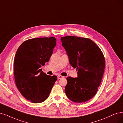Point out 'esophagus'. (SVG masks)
<instances>
[{
	"mask_svg": "<svg viewBox=\"0 0 123 123\" xmlns=\"http://www.w3.org/2000/svg\"><path fill=\"white\" fill-rule=\"evenodd\" d=\"M57 78H58V80H59V79H62V78H63V76H61V75H58L57 76Z\"/></svg>",
	"mask_w": 123,
	"mask_h": 123,
	"instance_id": "34e87169",
	"label": "esophagus"
}]
</instances>
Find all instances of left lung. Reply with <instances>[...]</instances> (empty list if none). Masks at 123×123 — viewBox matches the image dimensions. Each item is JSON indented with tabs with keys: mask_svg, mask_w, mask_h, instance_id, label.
Wrapping results in <instances>:
<instances>
[{
	"mask_svg": "<svg viewBox=\"0 0 123 123\" xmlns=\"http://www.w3.org/2000/svg\"><path fill=\"white\" fill-rule=\"evenodd\" d=\"M70 65L78 69V77L66 78L65 92L72 101L89 100L96 94L100 85L105 60L101 49L87 38L67 36L61 38Z\"/></svg>",
	"mask_w": 123,
	"mask_h": 123,
	"instance_id": "obj_1",
	"label": "left lung"
}]
</instances>
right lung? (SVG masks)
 <instances>
[{"label":"right lung","mask_w":123,"mask_h":123,"mask_svg":"<svg viewBox=\"0 0 123 123\" xmlns=\"http://www.w3.org/2000/svg\"><path fill=\"white\" fill-rule=\"evenodd\" d=\"M56 44L54 37L27 40L18 49L14 60L17 87L26 99L34 103L44 101L57 80L47 75L40 67L49 61Z\"/></svg>","instance_id":"1"}]
</instances>
